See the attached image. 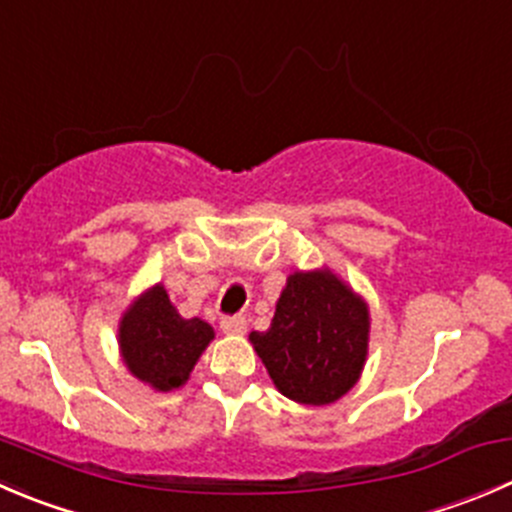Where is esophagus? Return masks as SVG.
I'll use <instances>...</instances> for the list:
<instances>
[{"label": "esophagus", "mask_w": 512, "mask_h": 512, "mask_svg": "<svg viewBox=\"0 0 512 512\" xmlns=\"http://www.w3.org/2000/svg\"><path fill=\"white\" fill-rule=\"evenodd\" d=\"M220 327L225 335H242L247 330V320L242 315H232V317H222Z\"/></svg>", "instance_id": "1"}]
</instances>
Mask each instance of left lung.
Returning <instances> with one entry per match:
<instances>
[{
  "mask_svg": "<svg viewBox=\"0 0 512 512\" xmlns=\"http://www.w3.org/2000/svg\"><path fill=\"white\" fill-rule=\"evenodd\" d=\"M252 347L275 388L300 405L340 400L365 367L370 310L332 270L292 272L265 332Z\"/></svg>",
  "mask_w": 512,
  "mask_h": 512,
  "instance_id": "8db88e82",
  "label": "left lung"
}]
</instances>
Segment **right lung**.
Returning <instances> with one entry per match:
<instances>
[{"label": "right lung", "instance_id": "1", "mask_svg": "<svg viewBox=\"0 0 512 512\" xmlns=\"http://www.w3.org/2000/svg\"><path fill=\"white\" fill-rule=\"evenodd\" d=\"M215 330L200 317H185L162 285L142 292L119 320V350L127 370L160 393L182 388L190 380Z\"/></svg>", "mask_w": 512, "mask_h": 512}]
</instances>
